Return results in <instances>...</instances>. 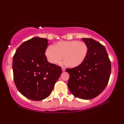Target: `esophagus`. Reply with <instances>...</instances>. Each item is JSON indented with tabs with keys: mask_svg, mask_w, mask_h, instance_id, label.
<instances>
[{
	"mask_svg": "<svg viewBox=\"0 0 124 124\" xmlns=\"http://www.w3.org/2000/svg\"><path fill=\"white\" fill-rule=\"evenodd\" d=\"M62 70L63 72H64V71L66 70V68H65L64 67H62Z\"/></svg>",
	"mask_w": 124,
	"mask_h": 124,
	"instance_id": "1",
	"label": "esophagus"
}]
</instances>
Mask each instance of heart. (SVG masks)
<instances>
[{"label":"heart","mask_w":124,"mask_h":124,"mask_svg":"<svg viewBox=\"0 0 124 124\" xmlns=\"http://www.w3.org/2000/svg\"><path fill=\"white\" fill-rule=\"evenodd\" d=\"M87 51V45L83 41H59L54 46H49L45 51V55L48 61L54 64L60 62L63 56L67 66L75 68L84 62Z\"/></svg>","instance_id":"1"}]
</instances>
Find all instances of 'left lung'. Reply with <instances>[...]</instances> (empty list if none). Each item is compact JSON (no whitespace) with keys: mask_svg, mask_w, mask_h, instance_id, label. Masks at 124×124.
I'll return each instance as SVG.
<instances>
[{"mask_svg":"<svg viewBox=\"0 0 124 124\" xmlns=\"http://www.w3.org/2000/svg\"><path fill=\"white\" fill-rule=\"evenodd\" d=\"M87 45V54L82 64L66 69L70 74L69 90L76 97L90 100L97 97L107 85L111 63L103 45L91 38H82Z\"/></svg>","mask_w":124,"mask_h":124,"instance_id":"obj_1","label":"left lung"}]
</instances>
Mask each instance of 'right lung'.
<instances>
[{"label": "right lung", "mask_w": 124, "mask_h": 124, "mask_svg": "<svg viewBox=\"0 0 124 124\" xmlns=\"http://www.w3.org/2000/svg\"><path fill=\"white\" fill-rule=\"evenodd\" d=\"M46 38L34 37L23 43L13 57L14 82L21 93L33 101L47 98L62 73L61 67L47 61Z\"/></svg>", "instance_id": "add662e5"}]
</instances>
